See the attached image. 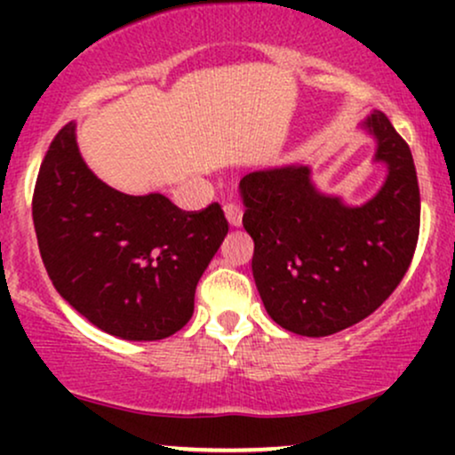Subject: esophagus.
<instances>
[{
    "label": "esophagus",
    "mask_w": 455,
    "mask_h": 455,
    "mask_svg": "<svg viewBox=\"0 0 455 455\" xmlns=\"http://www.w3.org/2000/svg\"><path fill=\"white\" fill-rule=\"evenodd\" d=\"M222 210H224V216H227V222L231 224V227H235V228L242 227V218H243L242 207H237L235 203H227Z\"/></svg>",
    "instance_id": "1"
}]
</instances>
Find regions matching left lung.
<instances>
[{"label": "left lung", "instance_id": "8db88e82", "mask_svg": "<svg viewBox=\"0 0 455 455\" xmlns=\"http://www.w3.org/2000/svg\"><path fill=\"white\" fill-rule=\"evenodd\" d=\"M359 130L374 139V164L385 166L377 195L362 205L323 192L304 162L239 181L259 295L267 315L299 336H331L372 315L415 252L421 207L409 145L380 111Z\"/></svg>", "mask_w": 455, "mask_h": 455}]
</instances>
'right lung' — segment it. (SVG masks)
<instances>
[{
    "label": "right lung",
    "instance_id": "obj_1",
    "mask_svg": "<svg viewBox=\"0 0 455 455\" xmlns=\"http://www.w3.org/2000/svg\"><path fill=\"white\" fill-rule=\"evenodd\" d=\"M40 257L57 293L122 340L173 336L228 233L218 203L181 212L160 192L124 195L83 160L76 124L57 132L34 190Z\"/></svg>",
    "mask_w": 455,
    "mask_h": 455
}]
</instances>
